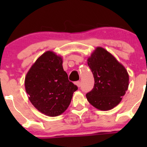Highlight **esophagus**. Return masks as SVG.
Returning a JSON list of instances; mask_svg holds the SVG:
<instances>
[{"mask_svg": "<svg viewBox=\"0 0 147 147\" xmlns=\"http://www.w3.org/2000/svg\"><path fill=\"white\" fill-rule=\"evenodd\" d=\"M75 84H76L77 86H78V87H80L81 86V82H80V81H77V82H75Z\"/></svg>", "mask_w": 147, "mask_h": 147, "instance_id": "1", "label": "esophagus"}]
</instances>
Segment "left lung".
Listing matches in <instances>:
<instances>
[{
	"label": "left lung",
	"instance_id": "1",
	"mask_svg": "<svg viewBox=\"0 0 147 147\" xmlns=\"http://www.w3.org/2000/svg\"><path fill=\"white\" fill-rule=\"evenodd\" d=\"M94 79L92 90L86 94L88 102L100 110L118 105L129 86V75L122 65L102 47H97L87 60Z\"/></svg>",
	"mask_w": 147,
	"mask_h": 147
}]
</instances>
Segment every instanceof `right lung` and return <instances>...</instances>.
I'll return each mask as SVG.
<instances>
[{
    "instance_id": "add662e5",
    "label": "right lung",
    "mask_w": 147,
    "mask_h": 147,
    "mask_svg": "<svg viewBox=\"0 0 147 147\" xmlns=\"http://www.w3.org/2000/svg\"><path fill=\"white\" fill-rule=\"evenodd\" d=\"M25 86L30 101L42 113L56 117L70 104L77 85L68 80L63 60L51 51L43 53L26 75Z\"/></svg>"
}]
</instances>
